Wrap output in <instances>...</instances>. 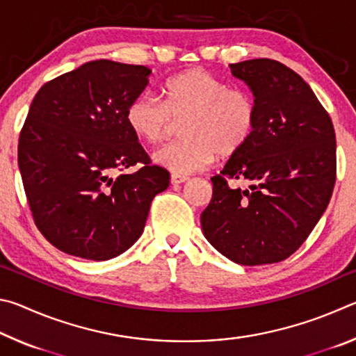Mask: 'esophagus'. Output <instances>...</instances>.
<instances>
[{"mask_svg":"<svg viewBox=\"0 0 356 356\" xmlns=\"http://www.w3.org/2000/svg\"><path fill=\"white\" fill-rule=\"evenodd\" d=\"M186 180H188V177L186 176H182V174H171V184L172 185H179V184H184V182H186Z\"/></svg>","mask_w":356,"mask_h":356,"instance_id":"esophagus-1","label":"esophagus"}]
</instances>
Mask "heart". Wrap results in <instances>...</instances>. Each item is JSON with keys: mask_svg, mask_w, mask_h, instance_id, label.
Segmentation results:
<instances>
[{"mask_svg": "<svg viewBox=\"0 0 356 356\" xmlns=\"http://www.w3.org/2000/svg\"><path fill=\"white\" fill-rule=\"evenodd\" d=\"M161 99L141 94L130 102L125 122L138 140L159 144L180 125L182 140L156 150L154 160L176 174L202 171L216 155L231 156L242 150L257 127L254 95L229 88L204 69H188L161 86Z\"/></svg>", "mask_w": 356, "mask_h": 356, "instance_id": "heart-1", "label": "heart"}]
</instances>
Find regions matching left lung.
<instances>
[{
	"mask_svg": "<svg viewBox=\"0 0 356 356\" xmlns=\"http://www.w3.org/2000/svg\"><path fill=\"white\" fill-rule=\"evenodd\" d=\"M231 72L254 94L257 127L210 179L213 193L201 213L202 232L237 264L281 262L308 238L333 195V122L309 84L275 59L231 64ZM237 179L249 186L230 185Z\"/></svg>",
	"mask_w": 356,
	"mask_h": 356,
	"instance_id": "obj_1",
	"label": "left lung"
}]
</instances>
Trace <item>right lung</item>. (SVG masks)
I'll return each mask as SVG.
<instances>
[{
	"mask_svg": "<svg viewBox=\"0 0 356 356\" xmlns=\"http://www.w3.org/2000/svg\"><path fill=\"white\" fill-rule=\"evenodd\" d=\"M150 74L99 59L47 81L29 106L19 138L23 188L42 236L70 256L108 261L129 250L170 185L125 122ZM131 165L138 170L112 177Z\"/></svg>",
	"mask_w": 356,
	"mask_h": 356,
	"instance_id": "add662e5",
	"label": "right lung"
}]
</instances>
